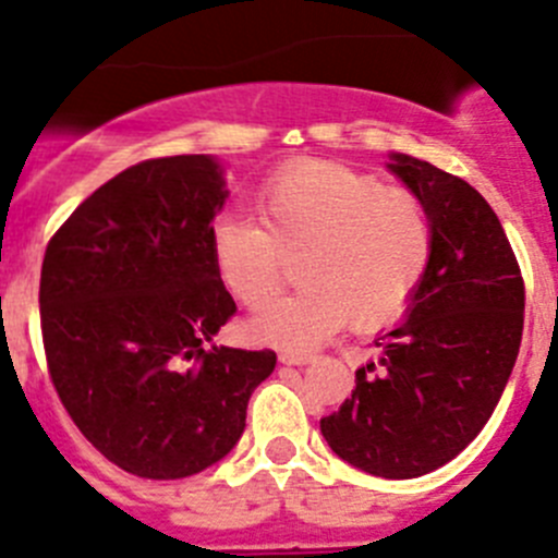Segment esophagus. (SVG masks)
Listing matches in <instances>:
<instances>
[{"label":"esophagus","instance_id":"1","mask_svg":"<svg viewBox=\"0 0 558 558\" xmlns=\"http://www.w3.org/2000/svg\"><path fill=\"white\" fill-rule=\"evenodd\" d=\"M315 356L306 354V351H279V362L282 365H310Z\"/></svg>","mask_w":558,"mask_h":558}]
</instances>
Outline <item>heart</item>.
I'll list each match as a JSON object with an SVG mask.
<instances>
[{"mask_svg":"<svg viewBox=\"0 0 558 558\" xmlns=\"http://www.w3.org/2000/svg\"><path fill=\"white\" fill-rule=\"evenodd\" d=\"M259 223L223 216L209 245L221 282L245 306L281 289L287 257L302 254L299 294L263 307L248 329L259 340L313 349L351 324H392L432 259V218L421 196L331 160H295L257 193Z\"/></svg>","mask_w":558,"mask_h":558,"instance_id":"heart-1","label":"heart"}]
</instances>
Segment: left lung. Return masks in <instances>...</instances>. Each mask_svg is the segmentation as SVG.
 Segmentation results:
<instances>
[{
    "instance_id": "left-lung-1",
    "label": "left lung",
    "mask_w": 558,
    "mask_h": 558,
    "mask_svg": "<svg viewBox=\"0 0 558 558\" xmlns=\"http://www.w3.org/2000/svg\"><path fill=\"white\" fill-rule=\"evenodd\" d=\"M390 171L426 204L432 259L403 324L376 340L379 360L320 421L340 459L371 476L417 478L476 439L512 376L525 284L482 193L432 162L392 155Z\"/></svg>"
}]
</instances>
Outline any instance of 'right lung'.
<instances>
[{
    "mask_svg": "<svg viewBox=\"0 0 558 558\" xmlns=\"http://www.w3.org/2000/svg\"><path fill=\"white\" fill-rule=\"evenodd\" d=\"M227 202L207 155L143 160L90 193L40 268L49 376L85 439L141 478L216 464L245 428L276 354L209 345L238 313L213 263Z\"/></svg>",
    "mask_w": 558,
    "mask_h": 558,
    "instance_id": "right-lung-1",
    "label": "right lung"
}]
</instances>
